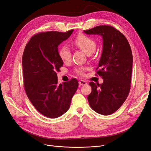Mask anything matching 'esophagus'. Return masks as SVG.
<instances>
[{
    "label": "esophagus",
    "mask_w": 151,
    "mask_h": 151,
    "mask_svg": "<svg viewBox=\"0 0 151 151\" xmlns=\"http://www.w3.org/2000/svg\"><path fill=\"white\" fill-rule=\"evenodd\" d=\"M86 84H87V83L85 81H83V80L79 81V85L80 86H84V85H86Z\"/></svg>",
    "instance_id": "34e87169"
}]
</instances>
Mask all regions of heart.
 Segmentation results:
<instances>
[{
    "mask_svg": "<svg viewBox=\"0 0 151 151\" xmlns=\"http://www.w3.org/2000/svg\"><path fill=\"white\" fill-rule=\"evenodd\" d=\"M73 44L75 47L80 48L88 55L94 52L96 47L95 41L91 37L82 34V33H80L76 36L73 41ZM58 55L60 59L63 62H67V61H70L71 57V51L66 46H62L60 48ZM83 71V68H79L76 70V72L79 75H82Z\"/></svg>",
    "mask_w": 151,
    "mask_h": 151,
    "instance_id": "1",
    "label": "heart"
}]
</instances>
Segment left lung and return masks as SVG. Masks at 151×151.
<instances>
[{
    "mask_svg": "<svg viewBox=\"0 0 151 151\" xmlns=\"http://www.w3.org/2000/svg\"><path fill=\"white\" fill-rule=\"evenodd\" d=\"M88 35H99L103 48L96 73L102 84L90 82L91 93L88 96L90 107L102 115L118 110L129 94L132 68V54L126 37L112 26L99 25L84 30Z\"/></svg>",
    "mask_w": 151,
    "mask_h": 151,
    "instance_id": "left-lung-1",
    "label": "left lung"
}]
</instances>
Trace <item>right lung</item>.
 I'll return each mask as SVG.
<instances>
[{"mask_svg": "<svg viewBox=\"0 0 151 151\" xmlns=\"http://www.w3.org/2000/svg\"><path fill=\"white\" fill-rule=\"evenodd\" d=\"M73 32L37 33L26 45L22 57L27 95L38 112L50 118H57L68 110L78 87L75 78L58 85L56 73L63 64L58 47Z\"/></svg>", "mask_w": 151, "mask_h": 151, "instance_id": "1", "label": "right lung"}]
</instances>
